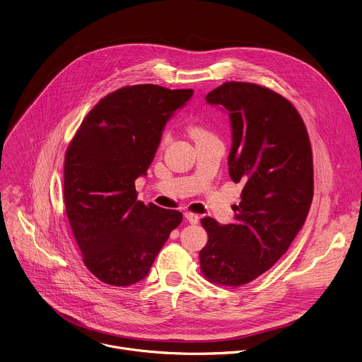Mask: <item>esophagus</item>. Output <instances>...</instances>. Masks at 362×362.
<instances>
[{
	"instance_id": "obj_1",
	"label": "esophagus",
	"mask_w": 362,
	"mask_h": 362,
	"mask_svg": "<svg viewBox=\"0 0 362 362\" xmlns=\"http://www.w3.org/2000/svg\"><path fill=\"white\" fill-rule=\"evenodd\" d=\"M185 218H186L190 223H197V222L200 221V217H199L197 214H194V213H186Z\"/></svg>"
}]
</instances>
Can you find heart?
Masks as SVG:
<instances>
[{
  "label": "heart",
  "mask_w": 362,
  "mask_h": 362,
  "mask_svg": "<svg viewBox=\"0 0 362 362\" xmlns=\"http://www.w3.org/2000/svg\"><path fill=\"white\" fill-rule=\"evenodd\" d=\"M190 133H192L193 139H194V137H200V136H206V134H210V133H209L207 130H204L203 127H197V126L192 127V129H190ZM169 140H170V132H169L168 129H165V130L162 132V134H160V140H159V146H160V148L166 146V145H168V143H169Z\"/></svg>",
  "instance_id": "obj_1"
}]
</instances>
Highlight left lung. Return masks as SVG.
I'll return each mask as SVG.
<instances>
[{
  "instance_id": "left-lung-1",
  "label": "left lung",
  "mask_w": 362,
  "mask_h": 362,
  "mask_svg": "<svg viewBox=\"0 0 362 362\" xmlns=\"http://www.w3.org/2000/svg\"><path fill=\"white\" fill-rule=\"evenodd\" d=\"M229 112V175L242 183L235 222L202 218L207 245L200 250L206 280L245 286L288 250L313 199V158L305 123L295 106L273 89L228 81L206 96Z\"/></svg>"
}]
</instances>
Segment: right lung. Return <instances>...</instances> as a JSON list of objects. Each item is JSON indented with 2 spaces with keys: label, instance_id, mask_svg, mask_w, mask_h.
I'll return each mask as SVG.
<instances>
[{
  "label": "right lung",
  "instance_id": "right-lung-1",
  "mask_svg": "<svg viewBox=\"0 0 362 362\" xmlns=\"http://www.w3.org/2000/svg\"><path fill=\"white\" fill-rule=\"evenodd\" d=\"M193 89L129 85L102 98L85 116L64 156V206L86 269L102 283L129 287L148 274L176 210L137 200L165 123Z\"/></svg>",
  "mask_w": 362,
  "mask_h": 362
}]
</instances>
